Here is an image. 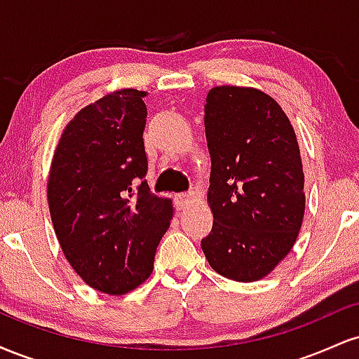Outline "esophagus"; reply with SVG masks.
I'll return each mask as SVG.
<instances>
[{"instance_id":"34e87169","label":"esophagus","mask_w":359,"mask_h":359,"mask_svg":"<svg viewBox=\"0 0 359 359\" xmlns=\"http://www.w3.org/2000/svg\"><path fill=\"white\" fill-rule=\"evenodd\" d=\"M174 203H175V208L179 209V211H182V209H185L192 203V196L191 194H179V196H175Z\"/></svg>"}]
</instances>
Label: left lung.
I'll return each mask as SVG.
<instances>
[{"label":"left lung","mask_w":359,"mask_h":359,"mask_svg":"<svg viewBox=\"0 0 359 359\" xmlns=\"http://www.w3.org/2000/svg\"><path fill=\"white\" fill-rule=\"evenodd\" d=\"M204 126L214 222L201 246L222 277L257 282L287 257L302 226L297 137L273 97L238 86L209 90Z\"/></svg>","instance_id":"8db88e82"}]
</instances>
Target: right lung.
<instances>
[{"label": "right lung", "mask_w": 359, "mask_h": 359, "mask_svg": "<svg viewBox=\"0 0 359 359\" xmlns=\"http://www.w3.org/2000/svg\"><path fill=\"white\" fill-rule=\"evenodd\" d=\"M142 97V90L121 89L81 109L62 133L47 185L65 258L89 287L109 295L150 277L174 212L145 180Z\"/></svg>", "instance_id": "1"}]
</instances>
